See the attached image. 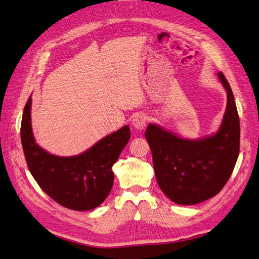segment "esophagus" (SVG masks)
Segmentation results:
<instances>
[{"mask_svg": "<svg viewBox=\"0 0 259 259\" xmlns=\"http://www.w3.org/2000/svg\"><path fill=\"white\" fill-rule=\"evenodd\" d=\"M146 122H147L146 115L142 114V113H136L132 119L133 126L138 131H141V130H144L146 127V125H147Z\"/></svg>", "mask_w": 259, "mask_h": 259, "instance_id": "esophagus-1", "label": "esophagus"}]
</instances>
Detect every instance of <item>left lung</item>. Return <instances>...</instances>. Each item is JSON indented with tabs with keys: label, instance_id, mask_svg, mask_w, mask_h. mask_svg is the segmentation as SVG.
<instances>
[{
	"label": "left lung",
	"instance_id": "1",
	"mask_svg": "<svg viewBox=\"0 0 259 259\" xmlns=\"http://www.w3.org/2000/svg\"><path fill=\"white\" fill-rule=\"evenodd\" d=\"M218 75L227 91V107L215 135L200 140L182 139L153 124H149L145 134L158 186L178 204L190 206L219 194L238 159L239 114L228 81L223 73Z\"/></svg>",
	"mask_w": 259,
	"mask_h": 259
}]
</instances>
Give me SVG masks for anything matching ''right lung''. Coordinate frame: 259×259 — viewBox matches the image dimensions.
<instances>
[{"label": "right lung", "mask_w": 259, "mask_h": 259, "mask_svg": "<svg viewBox=\"0 0 259 259\" xmlns=\"http://www.w3.org/2000/svg\"><path fill=\"white\" fill-rule=\"evenodd\" d=\"M31 96L24 106L21 142L26 164L40 189L65 208L88 211L106 199L113 184L112 166L127 145V125L106 136L91 149L77 156L49 154L34 141L31 126Z\"/></svg>", "instance_id": "right-lung-1"}]
</instances>
